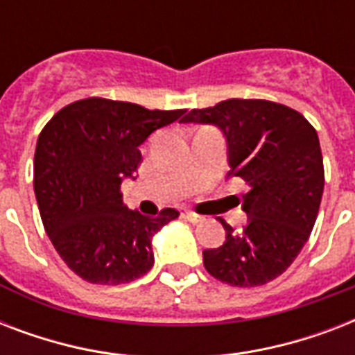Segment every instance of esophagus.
Returning <instances> with one entry per match:
<instances>
[{"label": "esophagus", "mask_w": 355, "mask_h": 355, "mask_svg": "<svg viewBox=\"0 0 355 355\" xmlns=\"http://www.w3.org/2000/svg\"><path fill=\"white\" fill-rule=\"evenodd\" d=\"M184 219L191 223V225H199V223L205 221V217L197 216V214H193V211H186V214H184Z\"/></svg>", "instance_id": "34e87169"}]
</instances>
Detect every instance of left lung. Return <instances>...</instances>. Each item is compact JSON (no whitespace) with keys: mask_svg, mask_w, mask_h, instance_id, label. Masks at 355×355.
Wrapping results in <instances>:
<instances>
[{"mask_svg":"<svg viewBox=\"0 0 355 355\" xmlns=\"http://www.w3.org/2000/svg\"><path fill=\"white\" fill-rule=\"evenodd\" d=\"M182 123L214 125L227 138L228 175L243 178L247 225L227 230L221 247L202 252L206 270L236 287L280 276L308 241L319 214L324 166L317 130L302 114L261 99H228L195 108Z\"/></svg>","mask_w":355,"mask_h":355,"instance_id":"obj_1","label":"left lung"}]
</instances>
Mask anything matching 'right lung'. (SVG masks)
<instances>
[{"label":"right lung","instance_id":"1","mask_svg":"<svg viewBox=\"0 0 355 355\" xmlns=\"http://www.w3.org/2000/svg\"><path fill=\"white\" fill-rule=\"evenodd\" d=\"M182 114L90 97L64 107L38 136L35 195L42 223L83 280L118 286L153 267V237L178 211L141 216L123 205L119 188L125 178L134 180L139 147L150 134Z\"/></svg>","mask_w":355,"mask_h":355}]
</instances>
